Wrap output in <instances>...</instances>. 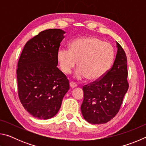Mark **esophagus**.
Returning a JSON list of instances; mask_svg holds the SVG:
<instances>
[{
    "label": "esophagus",
    "mask_w": 146,
    "mask_h": 146,
    "mask_svg": "<svg viewBox=\"0 0 146 146\" xmlns=\"http://www.w3.org/2000/svg\"><path fill=\"white\" fill-rule=\"evenodd\" d=\"M70 87H71V88H76V86H77V85H76V84L75 83V82H70Z\"/></svg>",
    "instance_id": "obj_1"
}]
</instances>
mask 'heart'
I'll list each match as a JSON object with an SVG mask.
<instances>
[{"label":"heart","mask_w":146,"mask_h":146,"mask_svg":"<svg viewBox=\"0 0 146 146\" xmlns=\"http://www.w3.org/2000/svg\"><path fill=\"white\" fill-rule=\"evenodd\" d=\"M115 57L114 49L110 43L95 36L77 38L71 44L70 49H60L57 60L64 73L70 74L78 61L75 77L97 80L110 70Z\"/></svg>","instance_id":"1"}]
</instances>
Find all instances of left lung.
Returning <instances> with one entry per match:
<instances>
[{
  "mask_svg": "<svg viewBox=\"0 0 146 146\" xmlns=\"http://www.w3.org/2000/svg\"><path fill=\"white\" fill-rule=\"evenodd\" d=\"M117 47L112 68L99 80L83 87L81 112L89 123L101 124L111 120L119 111L129 88L126 55L117 42Z\"/></svg>",
  "mask_w": 146,
  "mask_h": 146,
  "instance_id": "1",
  "label": "left lung"
}]
</instances>
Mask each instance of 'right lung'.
<instances>
[{
    "label": "right lung",
    "mask_w": 146,
    "mask_h": 146,
    "mask_svg": "<svg viewBox=\"0 0 146 146\" xmlns=\"http://www.w3.org/2000/svg\"><path fill=\"white\" fill-rule=\"evenodd\" d=\"M64 33L60 29L40 32L27 42L18 62L19 99L27 111L39 119L55 116L70 90L68 79L56 67Z\"/></svg>",
    "instance_id": "1"
}]
</instances>
